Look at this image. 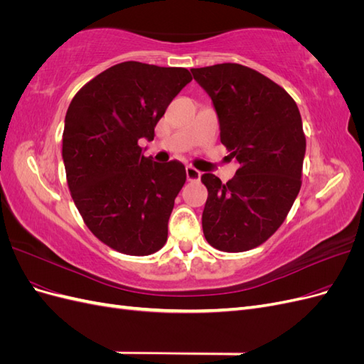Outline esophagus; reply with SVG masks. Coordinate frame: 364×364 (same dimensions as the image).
<instances>
[{
  "instance_id": "obj_1",
  "label": "esophagus",
  "mask_w": 364,
  "mask_h": 364,
  "mask_svg": "<svg viewBox=\"0 0 364 364\" xmlns=\"http://www.w3.org/2000/svg\"><path fill=\"white\" fill-rule=\"evenodd\" d=\"M185 173H186V179H188V181H199L200 176H202V173L197 168L191 167V165H188V167L185 168Z\"/></svg>"
}]
</instances>
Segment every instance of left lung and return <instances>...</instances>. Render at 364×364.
Masks as SVG:
<instances>
[{"label": "left lung", "instance_id": "left-lung-1", "mask_svg": "<svg viewBox=\"0 0 364 364\" xmlns=\"http://www.w3.org/2000/svg\"><path fill=\"white\" fill-rule=\"evenodd\" d=\"M191 73L211 97L220 141L240 164L226 183L211 173L202 176L208 188L203 234L218 250L245 252L277 232L299 194L306 147L302 118L287 91L243 65Z\"/></svg>", "mask_w": 364, "mask_h": 364}]
</instances>
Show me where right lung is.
<instances>
[{"mask_svg": "<svg viewBox=\"0 0 364 364\" xmlns=\"http://www.w3.org/2000/svg\"><path fill=\"white\" fill-rule=\"evenodd\" d=\"M193 80L188 70L123 62L87 82L65 117L62 158L73 200L105 245L126 255H150L167 241L183 164L146 158L173 98Z\"/></svg>", "mask_w": 364, "mask_h": 364, "instance_id": "right-lung-1", "label": "right lung"}]
</instances>
